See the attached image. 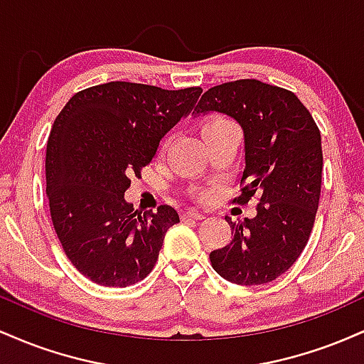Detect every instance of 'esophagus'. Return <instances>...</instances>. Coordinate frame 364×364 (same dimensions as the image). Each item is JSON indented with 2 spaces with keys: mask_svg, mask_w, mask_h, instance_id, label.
I'll list each match as a JSON object with an SVG mask.
<instances>
[{
  "mask_svg": "<svg viewBox=\"0 0 364 364\" xmlns=\"http://www.w3.org/2000/svg\"><path fill=\"white\" fill-rule=\"evenodd\" d=\"M203 215L202 212H198V210H188V212H185V214H183V219H195V220H202L203 219Z\"/></svg>",
  "mask_w": 364,
  "mask_h": 364,
  "instance_id": "34e87169",
  "label": "esophagus"
}]
</instances>
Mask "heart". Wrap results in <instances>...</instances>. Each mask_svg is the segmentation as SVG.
I'll return each instance as SVG.
<instances>
[{
    "label": "heart",
    "instance_id": "heart-1",
    "mask_svg": "<svg viewBox=\"0 0 364 364\" xmlns=\"http://www.w3.org/2000/svg\"><path fill=\"white\" fill-rule=\"evenodd\" d=\"M224 123H231V121L225 119V118H212V119H208V121H207L205 127H203V129L212 128V127H217V124H224Z\"/></svg>",
    "mask_w": 364,
    "mask_h": 364
}]
</instances>
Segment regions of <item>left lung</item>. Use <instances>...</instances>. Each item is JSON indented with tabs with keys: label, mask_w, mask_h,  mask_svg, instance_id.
<instances>
[{
	"label": "left lung",
	"mask_w": 364,
	"mask_h": 364,
	"mask_svg": "<svg viewBox=\"0 0 364 364\" xmlns=\"http://www.w3.org/2000/svg\"><path fill=\"white\" fill-rule=\"evenodd\" d=\"M235 118L245 133V171L235 203L258 196L257 215L232 223L228 246L210 253L212 267L241 286L272 282L310 240L320 202L321 136L315 119L291 90L255 78L215 85L195 107Z\"/></svg>",
	"instance_id": "1"
}]
</instances>
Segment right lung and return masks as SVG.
<instances>
[{"label": "right lung", "instance_id": "add662e5", "mask_svg": "<svg viewBox=\"0 0 364 364\" xmlns=\"http://www.w3.org/2000/svg\"><path fill=\"white\" fill-rule=\"evenodd\" d=\"M200 94V87L109 82L77 92L54 119L46 150L49 210L66 257L92 282L127 287L152 272L179 215L169 205L141 215L124 191Z\"/></svg>", "mask_w": 364, "mask_h": 364}]
</instances>
